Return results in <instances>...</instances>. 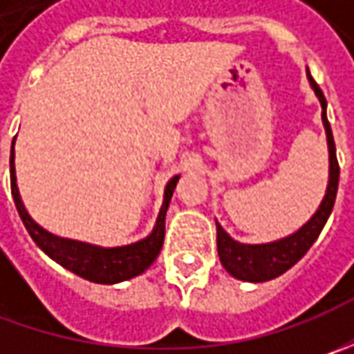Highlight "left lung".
Here are the masks:
<instances>
[{
	"instance_id": "8db88e82",
	"label": "left lung",
	"mask_w": 354,
	"mask_h": 354,
	"mask_svg": "<svg viewBox=\"0 0 354 354\" xmlns=\"http://www.w3.org/2000/svg\"><path fill=\"white\" fill-rule=\"evenodd\" d=\"M309 82L315 90V94L319 96L321 108H323V124L327 131V143H329V187H327V195L323 198L321 207L317 212L311 216V221L304 225L292 236L278 240V242H270V244H240L234 242L232 238L223 230V226L216 223V248H218V258L226 268L228 274H232L238 279H246V281H266V279H274L281 276L283 272H288L293 264H297L306 252L313 246V242L321 234L323 226L327 223L329 214L333 211L335 197H337V187H339V161L335 153L333 131L327 120V100L321 92L319 84L313 80V76L309 75Z\"/></svg>"
}]
</instances>
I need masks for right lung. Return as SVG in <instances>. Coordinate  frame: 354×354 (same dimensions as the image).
<instances>
[{
  "label": "right lung",
  "instance_id": "1",
  "mask_svg": "<svg viewBox=\"0 0 354 354\" xmlns=\"http://www.w3.org/2000/svg\"><path fill=\"white\" fill-rule=\"evenodd\" d=\"M9 167H11V195L15 201V207L19 212L21 221L27 228V232L31 234L37 246L41 250L48 254L53 260H57L59 264L64 266L66 270L75 272L80 278L96 281V283H116L124 279L133 278L138 274H142L143 270H147L153 264L157 254L163 246V236H165V212L169 207L171 195L175 191V185L179 181V177H173L167 187H165V201L163 207L157 216V225L153 232L147 238H143L136 244L129 246H120V248H98V246H90L84 242H76L68 238H59L55 234H48L47 230H43L39 225H35L31 216L27 214L23 203H21L17 183H15V165H13V147H11V159H9Z\"/></svg>",
  "mask_w": 354,
  "mask_h": 354
}]
</instances>
